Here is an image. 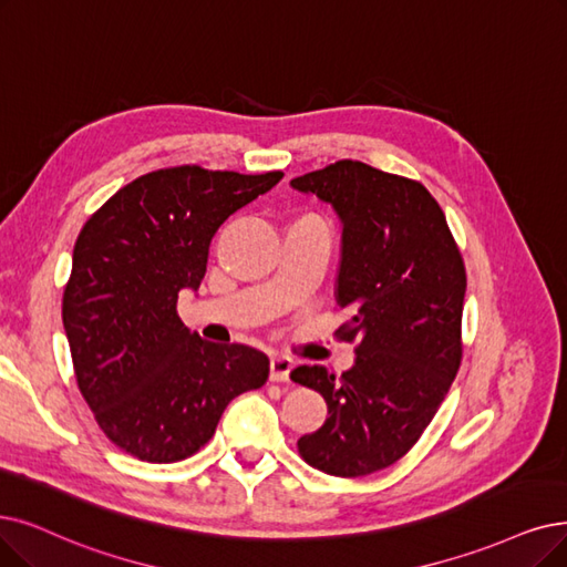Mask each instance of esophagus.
Returning a JSON list of instances; mask_svg holds the SVG:
<instances>
[{
  "instance_id": "obj_1",
  "label": "esophagus",
  "mask_w": 567,
  "mask_h": 567,
  "mask_svg": "<svg viewBox=\"0 0 567 567\" xmlns=\"http://www.w3.org/2000/svg\"><path fill=\"white\" fill-rule=\"evenodd\" d=\"M292 370V360L288 355H275L269 362V379L271 381H288Z\"/></svg>"
}]
</instances>
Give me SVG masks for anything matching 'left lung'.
Returning a JSON list of instances; mask_svg holds the SVG:
<instances>
[{
    "label": "left lung",
    "mask_w": 567,
    "mask_h": 567,
    "mask_svg": "<svg viewBox=\"0 0 567 567\" xmlns=\"http://www.w3.org/2000/svg\"><path fill=\"white\" fill-rule=\"evenodd\" d=\"M342 223L334 300L353 316V368L300 365L290 379L328 402L326 423L298 440L302 458L334 477L400 461L433 421L461 365L465 267L444 212L419 181L358 161L290 181Z\"/></svg>",
    "instance_id": "obj_1"
}]
</instances>
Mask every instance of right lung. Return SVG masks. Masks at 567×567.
I'll use <instances>...</instances> for the list:
<instances>
[{
  "label": "right lung",
  "instance_id": "1",
  "mask_svg": "<svg viewBox=\"0 0 567 567\" xmlns=\"http://www.w3.org/2000/svg\"><path fill=\"white\" fill-rule=\"evenodd\" d=\"M281 176L157 169L83 225L62 300L64 334L104 435L140 461L193 456L230 400L267 381L262 351L207 342L178 319L176 302L205 279L223 220Z\"/></svg>",
  "mask_w": 567,
  "mask_h": 567
}]
</instances>
